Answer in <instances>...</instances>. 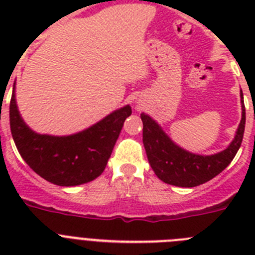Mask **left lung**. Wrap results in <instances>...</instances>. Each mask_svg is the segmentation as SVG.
Returning a JSON list of instances; mask_svg holds the SVG:
<instances>
[{"label":"left lung","mask_w":255,"mask_h":255,"mask_svg":"<svg viewBox=\"0 0 255 255\" xmlns=\"http://www.w3.org/2000/svg\"><path fill=\"white\" fill-rule=\"evenodd\" d=\"M243 117L235 138L229 147L213 155H199L182 149L164 134L161 126L148 115L141 114L143 143L150 167L159 180L182 188H193L209 181L231 163L242 145L245 129V106L243 92Z\"/></svg>","instance_id":"1"}]
</instances>
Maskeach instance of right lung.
I'll list each match as a JSON object with an SVG mask.
<instances>
[{
  "label": "right lung",
  "mask_w": 255,
  "mask_h": 255,
  "mask_svg": "<svg viewBox=\"0 0 255 255\" xmlns=\"http://www.w3.org/2000/svg\"><path fill=\"white\" fill-rule=\"evenodd\" d=\"M131 107L112 112L84 131L69 136L37 134L17 111L15 91L10 101V128L22 159L47 181L60 186L82 185L105 171Z\"/></svg>",
  "instance_id": "add662e5"
}]
</instances>
